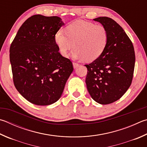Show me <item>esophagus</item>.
<instances>
[{
	"mask_svg": "<svg viewBox=\"0 0 147 147\" xmlns=\"http://www.w3.org/2000/svg\"><path fill=\"white\" fill-rule=\"evenodd\" d=\"M73 67H74V69L77 68V67H78L79 66L78 63H76V62H73Z\"/></svg>",
	"mask_w": 147,
	"mask_h": 147,
	"instance_id": "obj_1",
	"label": "esophagus"
}]
</instances>
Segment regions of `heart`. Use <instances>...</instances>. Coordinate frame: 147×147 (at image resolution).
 <instances>
[{"instance_id": "1", "label": "heart", "mask_w": 147, "mask_h": 147, "mask_svg": "<svg viewBox=\"0 0 147 147\" xmlns=\"http://www.w3.org/2000/svg\"><path fill=\"white\" fill-rule=\"evenodd\" d=\"M108 40L109 33L105 26L83 20L74 21L66 26L65 31L59 30L55 34V42L63 57H67L74 46L72 57L85 58L87 61L99 58L107 46Z\"/></svg>"}]
</instances>
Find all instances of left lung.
Wrapping results in <instances>:
<instances>
[{
    "mask_svg": "<svg viewBox=\"0 0 147 147\" xmlns=\"http://www.w3.org/2000/svg\"><path fill=\"white\" fill-rule=\"evenodd\" d=\"M107 28L109 40L100 57L90 64L85 80L90 96L107 105L119 100L131 85L135 66L132 42L121 26L111 18L93 19Z\"/></svg>",
    "mask_w": 147,
    "mask_h": 147,
    "instance_id": "1",
    "label": "left lung"
}]
</instances>
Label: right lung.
Instances as JSON below:
<instances>
[{"label": "right lung", "instance_id": "obj_1", "mask_svg": "<svg viewBox=\"0 0 147 147\" xmlns=\"http://www.w3.org/2000/svg\"><path fill=\"white\" fill-rule=\"evenodd\" d=\"M64 24L57 16L34 15L18 29L11 44L13 83L31 103L49 105L60 99L73 71L71 61L59 53L55 34Z\"/></svg>", "mask_w": 147, "mask_h": 147}]
</instances>
